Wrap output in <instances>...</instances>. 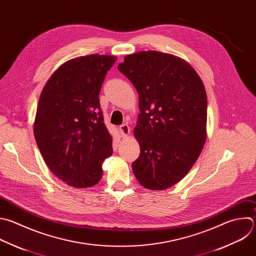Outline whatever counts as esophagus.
<instances>
[{"mask_svg": "<svg viewBox=\"0 0 256 256\" xmlns=\"http://www.w3.org/2000/svg\"><path fill=\"white\" fill-rule=\"evenodd\" d=\"M120 134L122 138H126L130 134V126L128 124H122L120 126Z\"/></svg>", "mask_w": 256, "mask_h": 256, "instance_id": "34e87169", "label": "esophagus"}]
</instances>
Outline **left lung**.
Wrapping results in <instances>:
<instances>
[{
	"mask_svg": "<svg viewBox=\"0 0 256 256\" xmlns=\"http://www.w3.org/2000/svg\"><path fill=\"white\" fill-rule=\"evenodd\" d=\"M138 94L134 136L140 156L132 164L136 180L150 190L181 181L206 140L207 96L194 68L172 54L142 51L118 66Z\"/></svg>",
	"mask_w": 256,
	"mask_h": 256,
	"instance_id": "left-lung-1",
	"label": "left lung"
}]
</instances>
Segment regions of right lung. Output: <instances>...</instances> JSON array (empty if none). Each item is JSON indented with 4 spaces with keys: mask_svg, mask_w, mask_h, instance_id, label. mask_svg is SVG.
<instances>
[{
    "mask_svg": "<svg viewBox=\"0 0 256 256\" xmlns=\"http://www.w3.org/2000/svg\"><path fill=\"white\" fill-rule=\"evenodd\" d=\"M116 57L88 55L62 64L44 86L34 136L51 172L67 185L88 188L104 175L112 140L100 104V92Z\"/></svg>",
    "mask_w": 256,
    "mask_h": 256,
    "instance_id": "obj_1",
    "label": "right lung"
}]
</instances>
